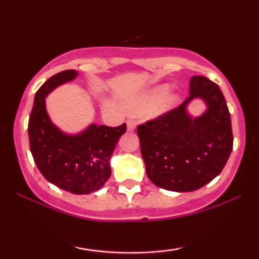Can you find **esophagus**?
I'll use <instances>...</instances> for the list:
<instances>
[{
    "mask_svg": "<svg viewBox=\"0 0 259 259\" xmlns=\"http://www.w3.org/2000/svg\"><path fill=\"white\" fill-rule=\"evenodd\" d=\"M126 129H127V132H134V130L136 129V121L127 120L126 121Z\"/></svg>",
    "mask_w": 259,
    "mask_h": 259,
    "instance_id": "34e87169",
    "label": "esophagus"
}]
</instances>
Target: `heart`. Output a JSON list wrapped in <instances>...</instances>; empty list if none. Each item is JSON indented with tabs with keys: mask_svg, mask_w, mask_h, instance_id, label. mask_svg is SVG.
<instances>
[{
	"mask_svg": "<svg viewBox=\"0 0 259 259\" xmlns=\"http://www.w3.org/2000/svg\"><path fill=\"white\" fill-rule=\"evenodd\" d=\"M169 86L163 85L159 88L153 89L146 95H142L139 99L132 101L129 103V108L134 112H145L151 111L152 114H163V113L170 111L177 105L179 97L177 95H166L169 92Z\"/></svg>",
	"mask_w": 259,
	"mask_h": 259,
	"instance_id": "obj_1",
	"label": "heart"
}]
</instances>
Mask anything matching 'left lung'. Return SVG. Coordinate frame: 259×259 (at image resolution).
I'll return each instance as SVG.
<instances>
[{
  "instance_id": "obj_1",
  "label": "left lung",
  "mask_w": 259,
  "mask_h": 259,
  "mask_svg": "<svg viewBox=\"0 0 259 259\" xmlns=\"http://www.w3.org/2000/svg\"><path fill=\"white\" fill-rule=\"evenodd\" d=\"M189 92L178 108L138 127L148 179L169 191L190 192L204 186L221 174L233 150L230 112L219 86L195 75ZM194 99L206 105L198 117L187 109Z\"/></svg>"
}]
</instances>
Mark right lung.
Returning a JSON list of instances; mask_svg holds the SVG:
<instances>
[{"mask_svg":"<svg viewBox=\"0 0 259 259\" xmlns=\"http://www.w3.org/2000/svg\"><path fill=\"white\" fill-rule=\"evenodd\" d=\"M78 76L74 69L53 75L35 94L29 118V141L35 164L47 181L75 195L97 191L111 177L112 158L125 123L117 127L90 124L78 134L62 132L50 118L46 97Z\"/></svg>","mask_w":259,"mask_h":259,"instance_id":"right-lung-1","label":"right lung"}]
</instances>
